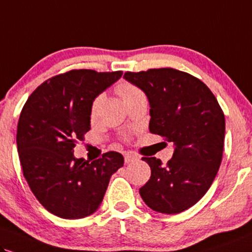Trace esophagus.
Here are the masks:
<instances>
[{
  "label": "esophagus",
  "mask_w": 252,
  "mask_h": 252,
  "mask_svg": "<svg viewBox=\"0 0 252 252\" xmlns=\"http://www.w3.org/2000/svg\"><path fill=\"white\" fill-rule=\"evenodd\" d=\"M139 160L138 155L133 153H125V163H132Z\"/></svg>",
  "instance_id": "1"
}]
</instances>
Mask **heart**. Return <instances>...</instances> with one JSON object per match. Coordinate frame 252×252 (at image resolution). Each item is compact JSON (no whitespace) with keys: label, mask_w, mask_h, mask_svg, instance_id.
Instances as JSON below:
<instances>
[{"label":"heart","mask_w":252,"mask_h":252,"mask_svg":"<svg viewBox=\"0 0 252 252\" xmlns=\"http://www.w3.org/2000/svg\"><path fill=\"white\" fill-rule=\"evenodd\" d=\"M117 92L119 93V95L123 98L124 101L128 100V99H131V98H134V97H136V95L144 94V93H142L140 90L136 88L135 85H133V84L127 83V82H121L120 84H118ZM98 102H99V98L95 99L92 104V107H91V117L92 118H95V116H97Z\"/></svg>","instance_id":"heart-1"}]
</instances>
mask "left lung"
<instances>
[{"instance_id": "1", "label": "left lung", "mask_w": 252, "mask_h": 252, "mask_svg": "<svg viewBox=\"0 0 252 252\" xmlns=\"http://www.w3.org/2000/svg\"><path fill=\"white\" fill-rule=\"evenodd\" d=\"M124 78L145 92L150 101V131L173 142L172 159L142 158L151 179L139 189L151 209L179 214L194 206L219 172L225 119L209 88L182 71L163 67L126 72Z\"/></svg>"}]
</instances>
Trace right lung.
I'll use <instances>...</instances> for the list:
<instances>
[{
    "mask_svg": "<svg viewBox=\"0 0 252 252\" xmlns=\"http://www.w3.org/2000/svg\"><path fill=\"white\" fill-rule=\"evenodd\" d=\"M121 71L71 70L40 84L22 108L17 151L28 185L39 203L67 220L91 215L100 206L111 176L124 157L107 152L94 161L76 159L77 141L91 128L94 99Z\"/></svg>",
    "mask_w": 252,
    "mask_h": 252,
    "instance_id": "obj_1",
    "label": "right lung"
}]
</instances>
